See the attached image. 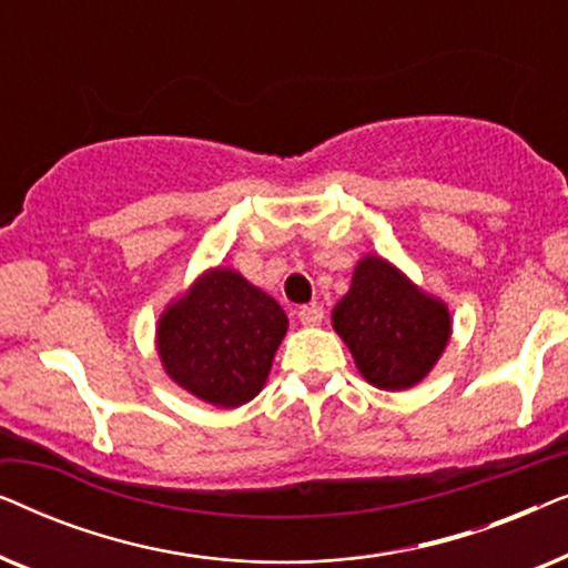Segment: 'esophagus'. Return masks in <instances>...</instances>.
I'll use <instances>...</instances> for the list:
<instances>
[{"mask_svg": "<svg viewBox=\"0 0 568 568\" xmlns=\"http://www.w3.org/2000/svg\"><path fill=\"white\" fill-rule=\"evenodd\" d=\"M297 317H300V323L302 325H310V328H313V325H321L323 323V307L321 305H305V307H300L297 310Z\"/></svg>", "mask_w": 568, "mask_h": 568, "instance_id": "esophagus-1", "label": "esophagus"}]
</instances>
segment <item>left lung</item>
<instances>
[{
  "instance_id": "obj_1",
  "label": "left lung",
  "mask_w": 568,
  "mask_h": 568,
  "mask_svg": "<svg viewBox=\"0 0 568 568\" xmlns=\"http://www.w3.org/2000/svg\"><path fill=\"white\" fill-rule=\"evenodd\" d=\"M331 321L356 369L379 390H408L422 383L453 333L445 302L418 290L379 255L356 263L352 286Z\"/></svg>"
}]
</instances>
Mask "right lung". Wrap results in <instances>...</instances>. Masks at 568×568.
I'll list each match as a JSON object with an SVG mask.
<instances>
[{"instance_id":"right-lung-1","label":"right lung","mask_w":568,"mask_h":568,"mask_svg":"<svg viewBox=\"0 0 568 568\" xmlns=\"http://www.w3.org/2000/svg\"><path fill=\"white\" fill-rule=\"evenodd\" d=\"M290 328L274 297L232 268H209L158 323L168 377L199 400L237 408L266 385L271 362Z\"/></svg>"}]
</instances>
